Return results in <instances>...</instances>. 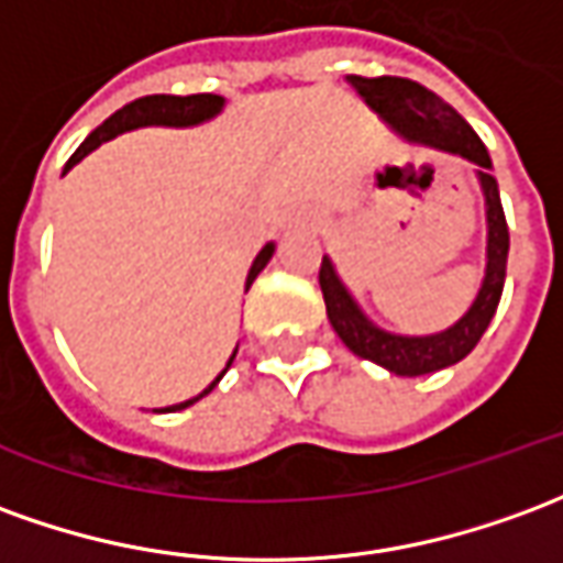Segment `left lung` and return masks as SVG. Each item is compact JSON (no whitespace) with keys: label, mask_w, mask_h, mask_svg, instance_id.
Listing matches in <instances>:
<instances>
[{"label":"left lung","mask_w":563,"mask_h":563,"mask_svg":"<svg viewBox=\"0 0 563 563\" xmlns=\"http://www.w3.org/2000/svg\"><path fill=\"white\" fill-rule=\"evenodd\" d=\"M347 85L402 140L432 145V148H442V152H451V155H460V158L475 164V179H478L482 195H485V277H482V286H478V295H475L470 310L442 332L396 335V332L375 325L356 305V298L344 286V280L338 277L332 258L322 255V301H325V313H329L332 329L347 344V350L399 377L432 375V372L460 363L463 356L473 353L475 344L485 335L487 322L494 320L497 305H500L503 283H506V255H509V228H506V216H503L500 188H497V179L490 173L494 167H490L485 143L466 124V118L460 115L454 106H448L442 97H435L432 90L411 81V78L396 76H347Z\"/></svg>","instance_id":"obj_1"}]
</instances>
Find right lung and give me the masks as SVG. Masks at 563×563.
Masks as SVG:
<instances>
[{"label": "right lung", "instance_id": "1", "mask_svg": "<svg viewBox=\"0 0 563 563\" xmlns=\"http://www.w3.org/2000/svg\"><path fill=\"white\" fill-rule=\"evenodd\" d=\"M222 106H225V97H219V93H188V97H173V93H152V97H140V100H133V103L121 106L115 115H109L97 128V131L90 133L85 143L78 145L76 155L66 161V170H73L78 161L90 155L93 148H100L109 140H115L118 133H128L136 131V128H195V124H203V121H210L222 112ZM63 170V173H66ZM271 255H274V243H265L262 246V253L255 255L253 268L246 274V289L253 286V280L265 271V265L271 262ZM234 356H238V350L231 353V360L225 363V368L213 377V384L207 387L203 393H198L195 399H186V402L179 405H167V408H161V411H183L188 405H195L198 399H203L207 393H213V387L222 380L231 363H234Z\"/></svg>", "mask_w": 563, "mask_h": 563}]
</instances>
